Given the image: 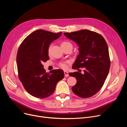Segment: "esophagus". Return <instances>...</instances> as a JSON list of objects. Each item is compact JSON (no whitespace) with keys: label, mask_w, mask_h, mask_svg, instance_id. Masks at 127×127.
Returning <instances> with one entry per match:
<instances>
[{"label":"esophagus","mask_w":127,"mask_h":127,"mask_svg":"<svg viewBox=\"0 0 127 127\" xmlns=\"http://www.w3.org/2000/svg\"><path fill=\"white\" fill-rule=\"evenodd\" d=\"M64 75H65V77H68L69 76L68 73L67 72V71H64Z\"/></svg>","instance_id":"esophagus-1"}]
</instances>
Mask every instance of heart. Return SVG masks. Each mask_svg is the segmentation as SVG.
Wrapping results in <instances>:
<instances>
[{"instance_id":"heart-1","label":"heart","mask_w":127,"mask_h":127,"mask_svg":"<svg viewBox=\"0 0 127 127\" xmlns=\"http://www.w3.org/2000/svg\"><path fill=\"white\" fill-rule=\"evenodd\" d=\"M67 45H70L72 46L71 43L69 42L68 41H64L61 43V46H67ZM50 47L49 48V52L50 51ZM69 63L68 62H63V63H61L59 64L60 67L63 69H65L67 68V66H68V64Z\"/></svg>"}]
</instances>
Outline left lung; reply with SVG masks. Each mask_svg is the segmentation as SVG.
I'll return each instance as SVG.
<instances>
[{"label": "left lung", "mask_w": 127, "mask_h": 127, "mask_svg": "<svg viewBox=\"0 0 127 127\" xmlns=\"http://www.w3.org/2000/svg\"><path fill=\"white\" fill-rule=\"evenodd\" d=\"M64 34L79 46V54L72 68L84 69V74L78 71L69 74L77 80L71 90L80 97H90L101 89L109 72L111 62L107 44L102 35L88 30Z\"/></svg>", "instance_id": "left-lung-1"}]
</instances>
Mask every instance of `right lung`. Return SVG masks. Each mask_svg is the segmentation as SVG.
Masks as SVG:
<instances>
[{
  "label": "right lung",
  "mask_w": 127,
  "mask_h": 127,
  "mask_svg": "<svg viewBox=\"0 0 127 127\" xmlns=\"http://www.w3.org/2000/svg\"><path fill=\"white\" fill-rule=\"evenodd\" d=\"M38 30L27 36L16 56L19 78L25 89L33 96L42 98L53 94L58 82L64 77L62 69L46 73L42 64L49 59V45L62 35Z\"/></svg>",
  "instance_id": "1"
}]
</instances>
